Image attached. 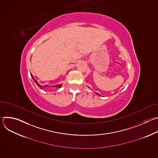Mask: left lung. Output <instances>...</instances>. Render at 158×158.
Returning a JSON list of instances; mask_svg holds the SVG:
<instances>
[{"instance_id": "left-lung-1", "label": "left lung", "mask_w": 158, "mask_h": 158, "mask_svg": "<svg viewBox=\"0 0 158 158\" xmlns=\"http://www.w3.org/2000/svg\"><path fill=\"white\" fill-rule=\"evenodd\" d=\"M96 94H97V95H98V96H101V95H100V94H99L98 93H96Z\"/></svg>"}]
</instances>
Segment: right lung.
Segmentation results:
<instances>
[{"mask_svg": "<svg viewBox=\"0 0 158 158\" xmlns=\"http://www.w3.org/2000/svg\"><path fill=\"white\" fill-rule=\"evenodd\" d=\"M31 77L32 78V79L34 81V82H35V84L42 89V88H44V87H59V88H60L61 87H62V84H57V85H51V86H49V85H40L39 83H38V82L34 79V77H33V76L32 75V74H31Z\"/></svg>", "mask_w": 158, "mask_h": 158, "instance_id": "obj_1", "label": "right lung"}]
</instances>
